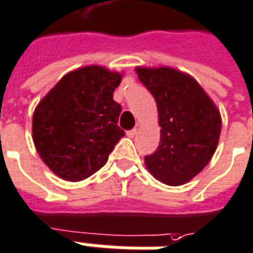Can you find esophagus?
<instances>
[{
    "instance_id": "1",
    "label": "esophagus",
    "mask_w": 253,
    "mask_h": 253,
    "mask_svg": "<svg viewBox=\"0 0 253 253\" xmlns=\"http://www.w3.org/2000/svg\"><path fill=\"white\" fill-rule=\"evenodd\" d=\"M126 134H128V137H134V136L137 134V129L136 128L130 129V130H128V132H126Z\"/></svg>"
}]
</instances>
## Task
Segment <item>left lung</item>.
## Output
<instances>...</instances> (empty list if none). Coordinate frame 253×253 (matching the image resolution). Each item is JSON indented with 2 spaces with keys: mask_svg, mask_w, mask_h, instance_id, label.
<instances>
[{
  "mask_svg": "<svg viewBox=\"0 0 253 253\" xmlns=\"http://www.w3.org/2000/svg\"><path fill=\"white\" fill-rule=\"evenodd\" d=\"M136 73L154 95L162 128L159 147L145 156V167L165 185H185L214 155L220 110L189 74L171 67H136Z\"/></svg>",
  "mask_w": 253,
  "mask_h": 253,
  "instance_id": "1",
  "label": "left lung"
}]
</instances>
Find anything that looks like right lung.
Wrapping results in <instances>:
<instances>
[{
    "mask_svg": "<svg viewBox=\"0 0 253 253\" xmlns=\"http://www.w3.org/2000/svg\"><path fill=\"white\" fill-rule=\"evenodd\" d=\"M123 75L97 64L77 68L38 104L33 144L59 178L79 182L91 176L125 134L117 125L121 106L113 99Z\"/></svg>",
    "mask_w": 253,
    "mask_h": 253,
    "instance_id": "add662e5",
    "label": "right lung"
}]
</instances>
